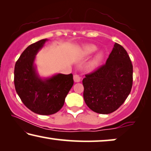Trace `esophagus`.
Listing matches in <instances>:
<instances>
[{
    "mask_svg": "<svg viewBox=\"0 0 151 151\" xmlns=\"http://www.w3.org/2000/svg\"><path fill=\"white\" fill-rule=\"evenodd\" d=\"M80 80H81V78L80 77V76L77 75V74L73 76V80L75 82H80Z\"/></svg>",
    "mask_w": 151,
    "mask_h": 151,
    "instance_id": "esophagus-1",
    "label": "esophagus"
}]
</instances>
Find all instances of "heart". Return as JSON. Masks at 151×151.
Here are the masks:
<instances>
[{"mask_svg":"<svg viewBox=\"0 0 151 151\" xmlns=\"http://www.w3.org/2000/svg\"><path fill=\"white\" fill-rule=\"evenodd\" d=\"M97 49V47L95 45L93 44H86L82 47V48L79 51V55L80 57H87L88 55L94 53ZM104 53L102 51H99L96 54V55L93 58V59L88 64V68L90 70H93L100 65L102 62Z\"/></svg>","mask_w":151,"mask_h":151,"instance_id":"b5f03b06","label":"heart"}]
</instances>
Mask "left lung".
Returning a JSON list of instances; mask_svg holds the SVG:
<instances>
[{
    "label": "left lung",
    "instance_id": "1",
    "mask_svg": "<svg viewBox=\"0 0 151 151\" xmlns=\"http://www.w3.org/2000/svg\"><path fill=\"white\" fill-rule=\"evenodd\" d=\"M84 100L88 108L109 114L124 102L133 85V65L127 51L115 43L104 65L82 80Z\"/></svg>",
    "mask_w": 151,
    "mask_h": 151
}]
</instances>
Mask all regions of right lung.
I'll return each mask as SVG.
<instances>
[{
	"label": "right lung",
	"instance_id": "right-lung-1",
	"mask_svg": "<svg viewBox=\"0 0 151 151\" xmlns=\"http://www.w3.org/2000/svg\"><path fill=\"white\" fill-rule=\"evenodd\" d=\"M48 40L42 39L27 47L14 68V85L23 104L35 113L52 115L61 109L73 84L71 73L40 77L35 64L38 51Z\"/></svg>",
	"mask_w": 151,
	"mask_h": 151
}]
</instances>
